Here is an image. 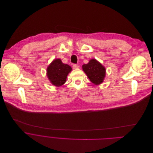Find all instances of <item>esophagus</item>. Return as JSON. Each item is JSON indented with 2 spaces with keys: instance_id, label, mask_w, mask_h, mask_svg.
<instances>
[{
  "instance_id": "34e87169",
  "label": "esophagus",
  "mask_w": 153,
  "mask_h": 153,
  "mask_svg": "<svg viewBox=\"0 0 153 153\" xmlns=\"http://www.w3.org/2000/svg\"><path fill=\"white\" fill-rule=\"evenodd\" d=\"M72 68H73L74 69H78L79 66L77 65H74L72 66Z\"/></svg>"
}]
</instances>
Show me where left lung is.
I'll return each mask as SVG.
<instances>
[{"label":"left lung","mask_w":153,"mask_h":153,"mask_svg":"<svg viewBox=\"0 0 153 153\" xmlns=\"http://www.w3.org/2000/svg\"><path fill=\"white\" fill-rule=\"evenodd\" d=\"M82 67L91 82L98 85L103 82L105 76V69L97 59H91L88 63L83 65Z\"/></svg>","instance_id":"1"}]
</instances>
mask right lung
<instances>
[{
	"mask_svg": "<svg viewBox=\"0 0 153 153\" xmlns=\"http://www.w3.org/2000/svg\"><path fill=\"white\" fill-rule=\"evenodd\" d=\"M71 71L70 66L63 63L60 59H55L47 68V76L53 85L59 87L66 82L67 76Z\"/></svg>",
	"mask_w": 153,
	"mask_h": 153,
	"instance_id": "right-lung-1",
	"label": "right lung"
}]
</instances>
